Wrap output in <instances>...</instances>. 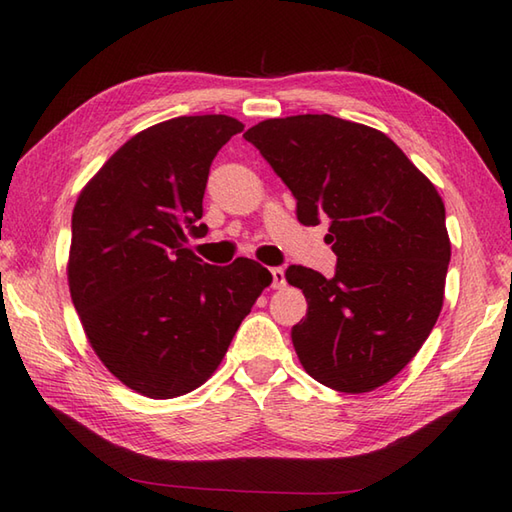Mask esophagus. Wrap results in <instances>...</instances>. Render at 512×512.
Wrapping results in <instances>:
<instances>
[{"instance_id":"obj_1","label":"esophagus","mask_w":512,"mask_h":512,"mask_svg":"<svg viewBox=\"0 0 512 512\" xmlns=\"http://www.w3.org/2000/svg\"><path fill=\"white\" fill-rule=\"evenodd\" d=\"M270 273H273V288H275V290H279V288H284V286H286L284 270H281V268H273V270H270Z\"/></svg>"}]
</instances>
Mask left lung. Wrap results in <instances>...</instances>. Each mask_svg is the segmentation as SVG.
Instances as JSON below:
<instances>
[{
    "mask_svg": "<svg viewBox=\"0 0 512 512\" xmlns=\"http://www.w3.org/2000/svg\"><path fill=\"white\" fill-rule=\"evenodd\" d=\"M244 138L295 195L303 226L330 222L334 277L286 270L308 301L290 334L303 369L345 394L389 383L442 310L451 242L440 193L383 132L330 114L268 118Z\"/></svg>",
    "mask_w": 512,
    "mask_h": 512,
    "instance_id": "8db88e82",
    "label": "left lung"
}]
</instances>
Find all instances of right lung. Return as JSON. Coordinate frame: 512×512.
<instances>
[{"label": "right lung", "instance_id": "obj_1", "mask_svg": "<svg viewBox=\"0 0 512 512\" xmlns=\"http://www.w3.org/2000/svg\"><path fill=\"white\" fill-rule=\"evenodd\" d=\"M244 125L178 116L114 151L72 211L68 286L88 343L136 394L167 400L213 376L273 275L255 259L211 266L184 246L206 233L211 162Z\"/></svg>", "mask_w": 512, "mask_h": 512}]
</instances>
